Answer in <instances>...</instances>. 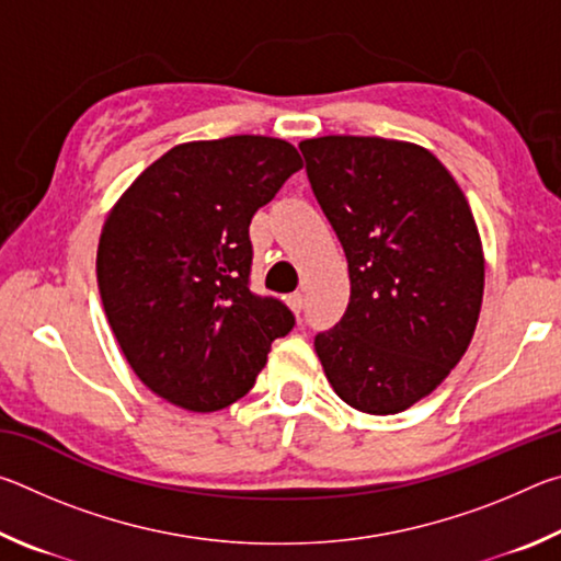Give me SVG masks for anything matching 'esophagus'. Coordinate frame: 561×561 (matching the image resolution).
Returning <instances> with one entry per match:
<instances>
[{
  "label": "esophagus",
  "mask_w": 561,
  "mask_h": 561,
  "mask_svg": "<svg viewBox=\"0 0 561 561\" xmlns=\"http://www.w3.org/2000/svg\"><path fill=\"white\" fill-rule=\"evenodd\" d=\"M287 304H289V309L294 311V314H301V309H304V294H301V291L289 294Z\"/></svg>",
  "instance_id": "1"
}]
</instances>
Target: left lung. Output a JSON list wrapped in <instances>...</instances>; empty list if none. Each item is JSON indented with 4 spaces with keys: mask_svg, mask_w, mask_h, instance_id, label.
Here are the masks:
<instances>
[{
    "mask_svg": "<svg viewBox=\"0 0 561 561\" xmlns=\"http://www.w3.org/2000/svg\"><path fill=\"white\" fill-rule=\"evenodd\" d=\"M346 252L351 297L314 339L341 401L393 415L438 388L470 346L485 287L478 225L431 150L376 136L301 140Z\"/></svg>",
    "mask_w": 561,
    "mask_h": 561,
    "instance_id": "1",
    "label": "left lung"
}]
</instances>
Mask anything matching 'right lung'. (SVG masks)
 Returning a JSON list of instances; mask_svg holds the SVG:
<instances>
[{"label": "right lung", "instance_id": "obj_1", "mask_svg": "<svg viewBox=\"0 0 561 561\" xmlns=\"http://www.w3.org/2000/svg\"><path fill=\"white\" fill-rule=\"evenodd\" d=\"M297 148L267 136L170 148L103 225L99 291L123 356L156 396L193 413L234 403L294 314L250 291V222L291 173Z\"/></svg>", "mask_w": 561, "mask_h": 561}]
</instances>
